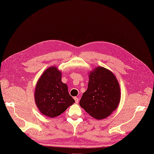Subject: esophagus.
I'll return each instance as SVG.
<instances>
[{
  "instance_id": "1",
  "label": "esophagus",
  "mask_w": 154,
  "mask_h": 154,
  "mask_svg": "<svg viewBox=\"0 0 154 154\" xmlns=\"http://www.w3.org/2000/svg\"><path fill=\"white\" fill-rule=\"evenodd\" d=\"M74 98V100H75V101L76 103H77L78 102H79V98H77V97H75Z\"/></svg>"
}]
</instances>
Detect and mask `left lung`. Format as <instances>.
<instances>
[{"mask_svg": "<svg viewBox=\"0 0 154 154\" xmlns=\"http://www.w3.org/2000/svg\"><path fill=\"white\" fill-rule=\"evenodd\" d=\"M120 88L115 75L101 66L89 72L87 90L79 105L91 117L104 119L115 111L120 101Z\"/></svg>", "mask_w": 154, "mask_h": 154, "instance_id": "left-lung-1", "label": "left lung"}]
</instances>
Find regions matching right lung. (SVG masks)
<instances>
[{
  "mask_svg": "<svg viewBox=\"0 0 154 154\" xmlns=\"http://www.w3.org/2000/svg\"><path fill=\"white\" fill-rule=\"evenodd\" d=\"M34 100L40 112L51 118L60 116L75 102L68 86L62 82L61 71L56 66L46 69L39 78Z\"/></svg>",
  "mask_w": 154,
  "mask_h": 154,
  "instance_id": "1",
  "label": "right lung"
}]
</instances>
